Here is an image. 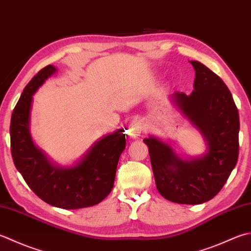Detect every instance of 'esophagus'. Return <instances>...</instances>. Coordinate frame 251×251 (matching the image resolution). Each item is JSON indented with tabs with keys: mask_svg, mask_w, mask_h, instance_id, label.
I'll list each match as a JSON object with an SVG mask.
<instances>
[{
	"mask_svg": "<svg viewBox=\"0 0 251 251\" xmlns=\"http://www.w3.org/2000/svg\"><path fill=\"white\" fill-rule=\"evenodd\" d=\"M141 131H142V127L139 122L135 121L130 123V125L128 127V135L130 138H137V137H139L141 135Z\"/></svg>",
	"mask_w": 251,
	"mask_h": 251,
	"instance_id": "1",
	"label": "esophagus"
}]
</instances>
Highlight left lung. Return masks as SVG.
Instances as JSON below:
<instances>
[{"label": "left lung", "instance_id": "8db88e82", "mask_svg": "<svg viewBox=\"0 0 251 251\" xmlns=\"http://www.w3.org/2000/svg\"><path fill=\"white\" fill-rule=\"evenodd\" d=\"M190 64L196 75L194 91H176L171 100L202 135L207 151L183 158L154 136L144 142L159 193L172 202L200 204L222 189L237 163L239 115L232 93L217 74L200 62Z\"/></svg>", "mask_w": 251, "mask_h": 251}]
</instances>
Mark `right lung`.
Returning a JSON list of instances; mask_svg holds the SVG:
<instances>
[{"instance_id": "1", "label": "right lung", "mask_w": 251, "mask_h": 251, "mask_svg": "<svg viewBox=\"0 0 251 251\" xmlns=\"http://www.w3.org/2000/svg\"><path fill=\"white\" fill-rule=\"evenodd\" d=\"M57 72L42 68L25 88L11 120V149L15 166L39 198L53 207L72 210L96 205L111 193L120 156L126 146L124 129L98 139L71 166L54 163L34 145L30 134L33 95Z\"/></svg>"}]
</instances>
